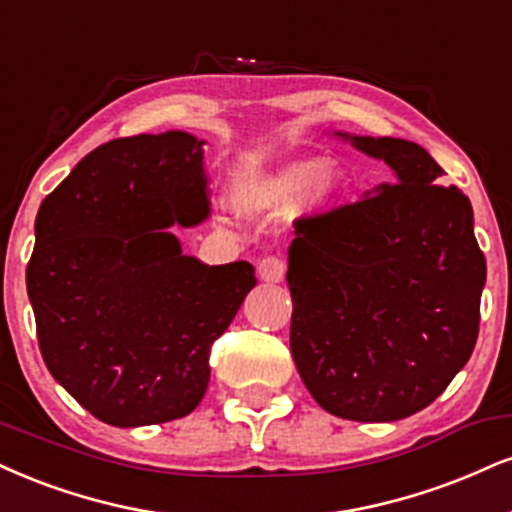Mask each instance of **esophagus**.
<instances>
[{
	"instance_id": "1",
	"label": "esophagus",
	"mask_w": 512,
	"mask_h": 512,
	"mask_svg": "<svg viewBox=\"0 0 512 512\" xmlns=\"http://www.w3.org/2000/svg\"><path fill=\"white\" fill-rule=\"evenodd\" d=\"M260 276H262V281H269V283L283 281V276H286V262H283L279 255L262 257Z\"/></svg>"
}]
</instances>
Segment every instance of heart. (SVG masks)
Here are the masks:
<instances>
[{"instance_id":"b5f03b06","label":"heart","mask_w":512,"mask_h":512,"mask_svg":"<svg viewBox=\"0 0 512 512\" xmlns=\"http://www.w3.org/2000/svg\"><path fill=\"white\" fill-rule=\"evenodd\" d=\"M343 183L346 178L334 159H298L264 176L252 190V205L283 207L295 200L300 212H319L343 193Z\"/></svg>"}]
</instances>
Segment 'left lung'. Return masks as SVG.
<instances>
[{
  "instance_id": "left-lung-1",
  "label": "left lung",
  "mask_w": 512,
  "mask_h": 512,
  "mask_svg": "<svg viewBox=\"0 0 512 512\" xmlns=\"http://www.w3.org/2000/svg\"><path fill=\"white\" fill-rule=\"evenodd\" d=\"M393 183L312 214L288 248L291 353L331 415L393 422L446 391L479 334L486 260L472 205L443 169L400 138H350Z\"/></svg>"
}]
</instances>
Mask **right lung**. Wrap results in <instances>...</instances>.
I'll use <instances>...</instances> for the list:
<instances>
[{"label":"right lung","mask_w":512,"mask_h":512,"mask_svg":"<svg viewBox=\"0 0 512 512\" xmlns=\"http://www.w3.org/2000/svg\"><path fill=\"white\" fill-rule=\"evenodd\" d=\"M209 214L202 140H109L42 200L26 283L42 360L97 420L143 427L197 408L212 343L255 286L250 262L207 267L169 226Z\"/></svg>","instance_id":"add662e5"}]
</instances>
